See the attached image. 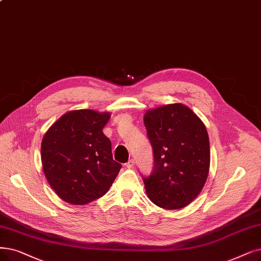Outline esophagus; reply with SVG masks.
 Returning <instances> with one entry per match:
<instances>
[{
    "label": "esophagus",
    "instance_id": "34e87169",
    "mask_svg": "<svg viewBox=\"0 0 261 261\" xmlns=\"http://www.w3.org/2000/svg\"><path fill=\"white\" fill-rule=\"evenodd\" d=\"M135 166V161L134 160H129L126 164H125V167H127V168H133Z\"/></svg>",
    "mask_w": 261,
    "mask_h": 261
}]
</instances>
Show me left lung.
I'll return each instance as SVG.
<instances>
[{
  "label": "left lung",
  "mask_w": 261,
  "mask_h": 261,
  "mask_svg": "<svg viewBox=\"0 0 261 261\" xmlns=\"http://www.w3.org/2000/svg\"><path fill=\"white\" fill-rule=\"evenodd\" d=\"M143 122L154 166L143 176L150 200L164 209H182L199 195L209 174L210 142L204 124L182 103L149 110Z\"/></svg>",
  "instance_id": "obj_1"
}]
</instances>
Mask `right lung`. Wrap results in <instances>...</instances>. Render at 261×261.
Listing matches in <instances>:
<instances>
[{"instance_id": "right-lung-1", "label": "right lung", "mask_w": 261, "mask_h": 261, "mask_svg": "<svg viewBox=\"0 0 261 261\" xmlns=\"http://www.w3.org/2000/svg\"><path fill=\"white\" fill-rule=\"evenodd\" d=\"M108 112L81 109L62 116L41 141V163L50 186L64 201L86 204L105 195L122 165L113 161L102 133Z\"/></svg>"}]
</instances>
